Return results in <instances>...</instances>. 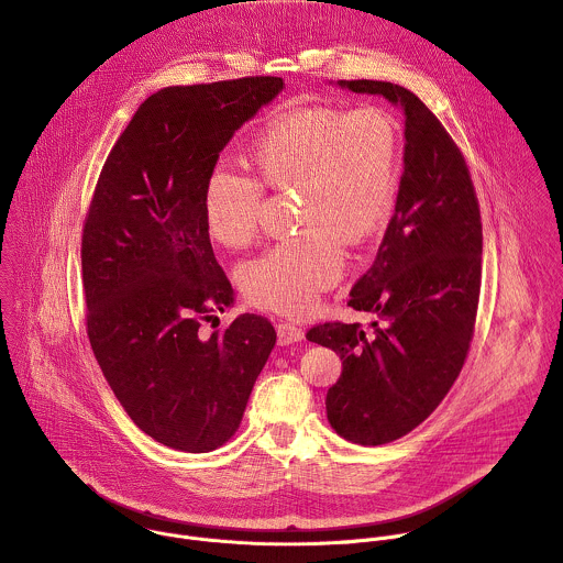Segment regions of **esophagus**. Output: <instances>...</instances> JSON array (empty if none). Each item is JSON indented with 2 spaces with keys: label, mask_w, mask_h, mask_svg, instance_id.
<instances>
[{
  "label": "esophagus",
  "mask_w": 563,
  "mask_h": 563,
  "mask_svg": "<svg viewBox=\"0 0 563 563\" xmlns=\"http://www.w3.org/2000/svg\"><path fill=\"white\" fill-rule=\"evenodd\" d=\"M276 334H278V345H291L305 339V332L294 323H278Z\"/></svg>",
  "instance_id": "obj_1"
}]
</instances>
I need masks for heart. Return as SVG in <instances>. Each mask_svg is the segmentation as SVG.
Segmentation results:
<instances>
[{
    "mask_svg": "<svg viewBox=\"0 0 563 563\" xmlns=\"http://www.w3.org/2000/svg\"><path fill=\"white\" fill-rule=\"evenodd\" d=\"M254 165L274 189L298 191V224L238 272L252 305L302 316L345 269V245H363L391 216L398 129L378 107L313 104L278 113L254 142ZM263 185L216 163L202 185V218L213 243L243 247L258 231Z\"/></svg>",
    "mask_w": 563,
    "mask_h": 563,
    "instance_id": "heart-1",
    "label": "heart"
}]
</instances>
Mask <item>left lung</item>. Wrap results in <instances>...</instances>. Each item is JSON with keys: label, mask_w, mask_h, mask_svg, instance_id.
Wrapping results in <instances>:
<instances>
[{"label": "left lung", "mask_w": 563, "mask_h": 563, "mask_svg": "<svg viewBox=\"0 0 563 563\" xmlns=\"http://www.w3.org/2000/svg\"><path fill=\"white\" fill-rule=\"evenodd\" d=\"M406 113L404 176L374 265L350 291L358 323H323L307 341L343 361L328 389L330 426L358 445H383L421 426L454 385L474 334L481 289V213L465 159L437 115L408 89L341 79Z\"/></svg>", "instance_id": "1"}]
</instances>
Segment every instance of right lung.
<instances>
[{
  "mask_svg": "<svg viewBox=\"0 0 563 563\" xmlns=\"http://www.w3.org/2000/svg\"><path fill=\"white\" fill-rule=\"evenodd\" d=\"M280 91L269 75L159 89L111 148L85 220L93 354L131 421L174 450L211 452L235 434L276 345L256 313L198 334L233 302L200 198L233 133Z\"/></svg>",
  "mask_w": 563,
  "mask_h": 563,
  "instance_id": "right-lung-1",
  "label": "right lung"
}]
</instances>
